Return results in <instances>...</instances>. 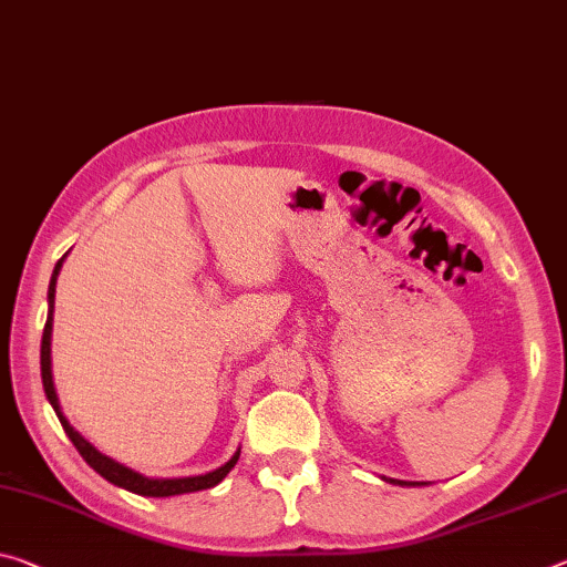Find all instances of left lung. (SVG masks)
<instances>
[{
	"mask_svg": "<svg viewBox=\"0 0 567 567\" xmlns=\"http://www.w3.org/2000/svg\"><path fill=\"white\" fill-rule=\"evenodd\" d=\"M385 480V477H383ZM391 484H401V487H416V484H424V482H403V480H385Z\"/></svg>",
	"mask_w": 567,
	"mask_h": 567,
	"instance_id": "8db88e82",
	"label": "left lung"
}]
</instances>
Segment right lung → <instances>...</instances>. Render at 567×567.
I'll use <instances>...</instances> for the list:
<instances>
[{
  "mask_svg": "<svg viewBox=\"0 0 567 567\" xmlns=\"http://www.w3.org/2000/svg\"><path fill=\"white\" fill-rule=\"evenodd\" d=\"M68 255H62L58 259L55 269H52V277H50V287H48V322H44V330H42V348H40V368H42V385H44V396H48L50 406L55 409L58 419L62 429H65V434L70 436V442L75 444V449L80 452V456L93 466V470L101 474L103 480H107L115 487L121 489H128L133 494H141V497H174V494H186V492H199V489H212L217 487V484L227 477V474L235 470V464L239 460V449L235 454H231V460L227 464H221L219 470L214 472H206V474H196V477H174V480H156V477H146V474H141L136 470H131V466H125L121 462L111 460V456H105L103 452H97V449L87 442V439L80 434V431L70 424L65 413L60 409V399H58V391H55V381H52V312H55V285H58V275L62 269V262H65Z\"/></svg>",
  "mask_w": 567,
  "mask_h": 567,
  "instance_id": "obj_1",
  "label": "right lung"
}]
</instances>
